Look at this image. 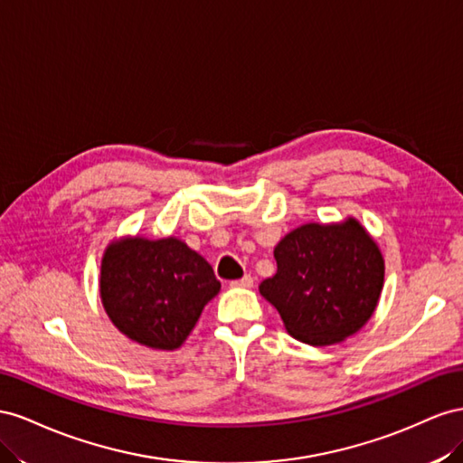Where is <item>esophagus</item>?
I'll use <instances>...</instances> for the list:
<instances>
[{"instance_id": "34e87169", "label": "esophagus", "mask_w": 463, "mask_h": 463, "mask_svg": "<svg viewBox=\"0 0 463 463\" xmlns=\"http://www.w3.org/2000/svg\"><path fill=\"white\" fill-rule=\"evenodd\" d=\"M231 287H242V288H252L254 287V277L252 275H244L242 279L232 281Z\"/></svg>"}]
</instances>
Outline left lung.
<instances>
[{
    "label": "left lung",
    "instance_id": "1",
    "mask_svg": "<svg viewBox=\"0 0 463 463\" xmlns=\"http://www.w3.org/2000/svg\"><path fill=\"white\" fill-rule=\"evenodd\" d=\"M273 256L277 273L261 281L260 295L295 339L335 345L373 318L384 287V256L354 217L300 224Z\"/></svg>",
    "mask_w": 463,
    "mask_h": 463
}]
</instances>
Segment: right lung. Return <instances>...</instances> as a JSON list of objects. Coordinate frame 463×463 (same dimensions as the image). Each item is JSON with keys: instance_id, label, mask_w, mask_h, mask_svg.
Returning a JSON list of instances; mask_svg holds the SVG:
<instances>
[{"instance_id": "1", "label": "right lung", "mask_w": 463, "mask_h": 463, "mask_svg": "<svg viewBox=\"0 0 463 463\" xmlns=\"http://www.w3.org/2000/svg\"><path fill=\"white\" fill-rule=\"evenodd\" d=\"M100 300L118 332L143 347L175 351L221 283L207 260L176 236H120L104 248Z\"/></svg>"}]
</instances>
